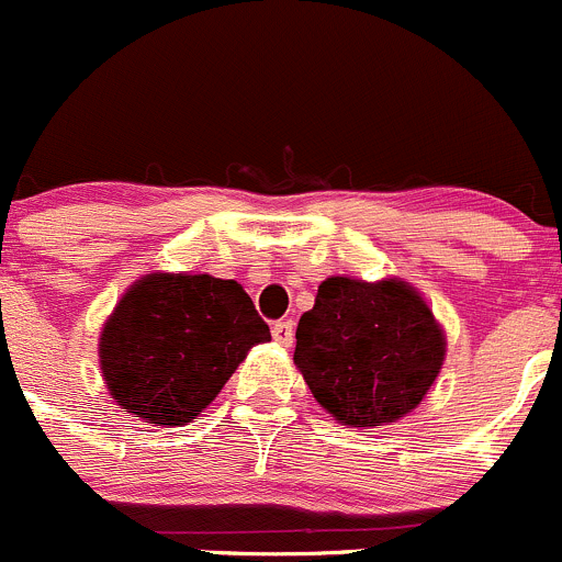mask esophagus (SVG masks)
<instances>
[{
  "label": "esophagus",
  "mask_w": 562,
  "mask_h": 562,
  "mask_svg": "<svg viewBox=\"0 0 562 562\" xmlns=\"http://www.w3.org/2000/svg\"><path fill=\"white\" fill-rule=\"evenodd\" d=\"M271 337H274V342L282 345V348H291L293 345V321H277L274 326H271Z\"/></svg>",
  "instance_id": "esophagus-1"
}]
</instances>
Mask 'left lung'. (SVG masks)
<instances>
[{
  "label": "left lung",
  "instance_id": "8db88e82",
  "mask_svg": "<svg viewBox=\"0 0 562 562\" xmlns=\"http://www.w3.org/2000/svg\"><path fill=\"white\" fill-rule=\"evenodd\" d=\"M299 372L345 427H383L422 405L446 361V331L396 277H326L296 328Z\"/></svg>",
  "mask_w": 562,
  "mask_h": 562
}]
</instances>
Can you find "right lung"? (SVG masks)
<instances>
[{
  "label": "right lung",
  "instance_id": "right-lung-1",
  "mask_svg": "<svg viewBox=\"0 0 562 562\" xmlns=\"http://www.w3.org/2000/svg\"><path fill=\"white\" fill-rule=\"evenodd\" d=\"M269 339L236 280L151 271L103 323L100 370L124 411L155 427H184L212 405L249 348Z\"/></svg>",
  "mask_w": 562,
  "mask_h": 562
}]
</instances>
